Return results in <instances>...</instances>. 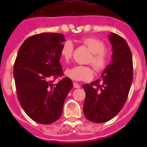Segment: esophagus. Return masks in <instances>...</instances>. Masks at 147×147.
Instances as JSON below:
<instances>
[{"mask_svg":"<svg viewBox=\"0 0 147 147\" xmlns=\"http://www.w3.org/2000/svg\"><path fill=\"white\" fill-rule=\"evenodd\" d=\"M73 86L75 88H79L81 87L80 85H78V83H76V82H74L73 83Z\"/></svg>","mask_w":147,"mask_h":147,"instance_id":"esophagus-1","label":"esophagus"}]
</instances>
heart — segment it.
<instances>
[{
  "instance_id": "b5f03b06",
  "label": "heart",
  "mask_w": 147,
  "mask_h": 147,
  "mask_svg": "<svg viewBox=\"0 0 147 147\" xmlns=\"http://www.w3.org/2000/svg\"><path fill=\"white\" fill-rule=\"evenodd\" d=\"M92 53V57L90 60L97 71H102L108 64V54L105 50V45L101 40L97 38L88 37L82 40ZM73 53V45L70 41H66L62 45L60 55L64 61L67 62L71 58ZM65 76L74 81H88L93 78V71L88 66L76 65L69 68L65 72Z\"/></svg>"
}]
</instances>
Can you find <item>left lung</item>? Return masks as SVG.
<instances>
[{
	"label": "left lung",
	"mask_w": 147,
	"mask_h": 147,
	"mask_svg": "<svg viewBox=\"0 0 147 147\" xmlns=\"http://www.w3.org/2000/svg\"><path fill=\"white\" fill-rule=\"evenodd\" d=\"M112 46L111 62L100 78L83 85V112L88 121L104 123L121 111L127 99L133 81L132 53L125 40L116 33L108 35Z\"/></svg>",
	"instance_id": "left-lung-1"
}]
</instances>
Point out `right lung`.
<instances>
[{
    "instance_id": "obj_1",
    "label": "right lung",
    "mask_w": 147,
    "mask_h": 147,
    "mask_svg": "<svg viewBox=\"0 0 147 147\" xmlns=\"http://www.w3.org/2000/svg\"><path fill=\"white\" fill-rule=\"evenodd\" d=\"M65 41L61 33L36 34L23 42L17 53L13 66L17 98L26 114L39 123L49 124L59 118L73 87L68 77L55 85L51 81L63 74L59 61Z\"/></svg>"
}]
</instances>
